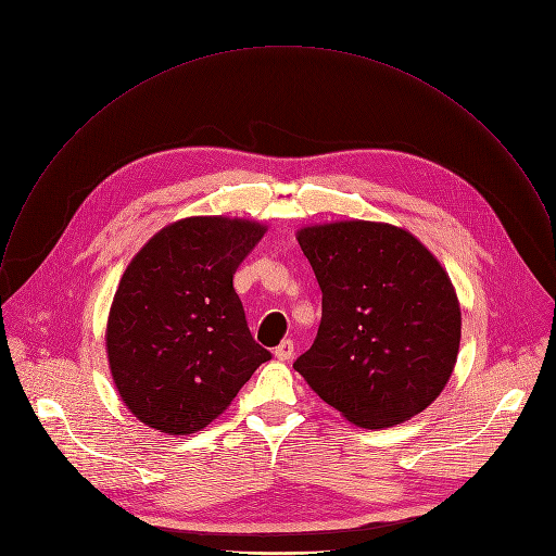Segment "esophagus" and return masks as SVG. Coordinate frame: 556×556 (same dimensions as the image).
I'll return each instance as SVG.
<instances>
[{
	"label": "esophagus",
	"instance_id": "obj_1",
	"mask_svg": "<svg viewBox=\"0 0 556 556\" xmlns=\"http://www.w3.org/2000/svg\"><path fill=\"white\" fill-rule=\"evenodd\" d=\"M274 355H276L278 362H289V359L293 357V342H291V340H282V342L276 346Z\"/></svg>",
	"mask_w": 556,
	"mask_h": 556
}]
</instances>
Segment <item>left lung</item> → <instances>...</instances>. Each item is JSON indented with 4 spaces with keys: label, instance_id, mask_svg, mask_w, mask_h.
<instances>
[{
    "label": "left lung",
    "instance_id": "8db88e82",
    "mask_svg": "<svg viewBox=\"0 0 556 556\" xmlns=\"http://www.w3.org/2000/svg\"><path fill=\"white\" fill-rule=\"evenodd\" d=\"M295 239L321 289V321L293 368L359 427L422 412L447 386L460 349V302L447 271L390 224L338 220Z\"/></svg>",
    "mask_w": 556,
    "mask_h": 556
}]
</instances>
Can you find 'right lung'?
<instances>
[{
  "label": "right lung",
  "instance_id": "add662e5",
  "mask_svg": "<svg viewBox=\"0 0 556 556\" xmlns=\"http://www.w3.org/2000/svg\"><path fill=\"white\" fill-rule=\"evenodd\" d=\"M265 230L248 218L188 216L129 263L104 342L121 399L144 425L168 435L203 429L271 359L232 285Z\"/></svg>",
  "mask_w": 556,
  "mask_h": 556
}]
</instances>
